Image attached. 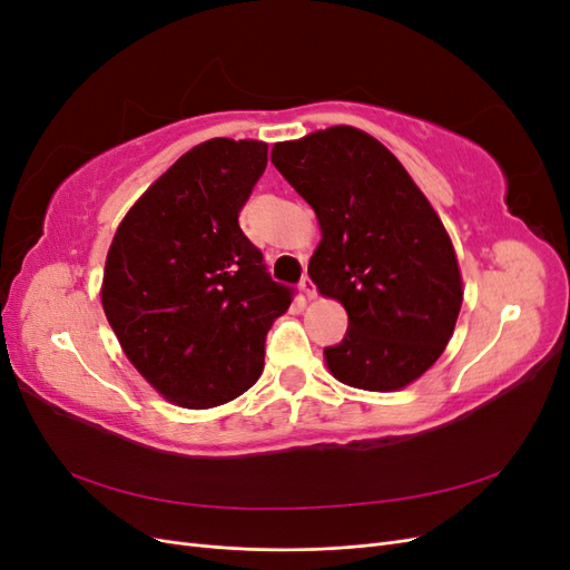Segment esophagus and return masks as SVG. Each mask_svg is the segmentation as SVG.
<instances>
[{
    "label": "esophagus",
    "instance_id": "obj_1",
    "mask_svg": "<svg viewBox=\"0 0 570 570\" xmlns=\"http://www.w3.org/2000/svg\"><path fill=\"white\" fill-rule=\"evenodd\" d=\"M299 289H302V295H304V299H308V302H312V299H316V285H314L312 281H308V278H304V281L299 283Z\"/></svg>",
    "mask_w": 570,
    "mask_h": 570
}]
</instances>
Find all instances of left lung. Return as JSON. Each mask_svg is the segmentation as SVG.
Masks as SVG:
<instances>
[{"label": "left lung", "instance_id": "obj_1", "mask_svg": "<svg viewBox=\"0 0 570 570\" xmlns=\"http://www.w3.org/2000/svg\"><path fill=\"white\" fill-rule=\"evenodd\" d=\"M271 161L318 218L308 278L347 312V335L325 347L340 383L404 390L435 364L463 302L450 233L400 159L373 135L333 126L275 142Z\"/></svg>", "mask_w": 570, "mask_h": 570}]
</instances>
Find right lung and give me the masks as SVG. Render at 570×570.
Segmentation results:
<instances>
[{"instance_id": "obj_1", "label": "right lung", "mask_w": 570, "mask_h": 570, "mask_svg": "<svg viewBox=\"0 0 570 570\" xmlns=\"http://www.w3.org/2000/svg\"><path fill=\"white\" fill-rule=\"evenodd\" d=\"M268 145L214 137L154 180L118 223L101 278L109 325L145 381L183 409L220 406L264 371L289 308L237 216Z\"/></svg>"}]
</instances>
